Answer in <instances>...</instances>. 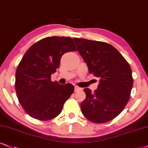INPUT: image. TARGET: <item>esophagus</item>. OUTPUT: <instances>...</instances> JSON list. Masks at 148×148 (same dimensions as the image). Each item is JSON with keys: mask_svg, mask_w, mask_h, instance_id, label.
Returning <instances> with one entry per match:
<instances>
[{"mask_svg": "<svg viewBox=\"0 0 148 148\" xmlns=\"http://www.w3.org/2000/svg\"><path fill=\"white\" fill-rule=\"evenodd\" d=\"M81 88H79V87H78V86H75V92H77V91H79V90H81Z\"/></svg>", "mask_w": 148, "mask_h": 148, "instance_id": "esophagus-1", "label": "esophagus"}]
</instances>
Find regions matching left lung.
Wrapping results in <instances>:
<instances>
[{
  "instance_id": "8db88e82",
  "label": "left lung",
  "mask_w": 148,
  "mask_h": 148,
  "mask_svg": "<svg viewBox=\"0 0 148 148\" xmlns=\"http://www.w3.org/2000/svg\"><path fill=\"white\" fill-rule=\"evenodd\" d=\"M78 52L87 64L89 73L99 78L97 90L84 88L82 102L84 116L95 123L111 121L122 112L130 98L132 69L123 56L106 42L73 38Z\"/></svg>"
}]
</instances>
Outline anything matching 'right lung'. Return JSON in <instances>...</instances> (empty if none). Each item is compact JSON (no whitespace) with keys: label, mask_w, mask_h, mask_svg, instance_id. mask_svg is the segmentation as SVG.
<instances>
[{"label":"right lung","mask_w":148,"mask_h":148,"mask_svg":"<svg viewBox=\"0 0 148 148\" xmlns=\"http://www.w3.org/2000/svg\"><path fill=\"white\" fill-rule=\"evenodd\" d=\"M76 50L72 38L51 36L34 44L24 55L16 71L15 89L18 101L30 116L48 121L62 112L74 86L52 82L51 75L59 68L62 55Z\"/></svg>","instance_id":"1"}]
</instances>
